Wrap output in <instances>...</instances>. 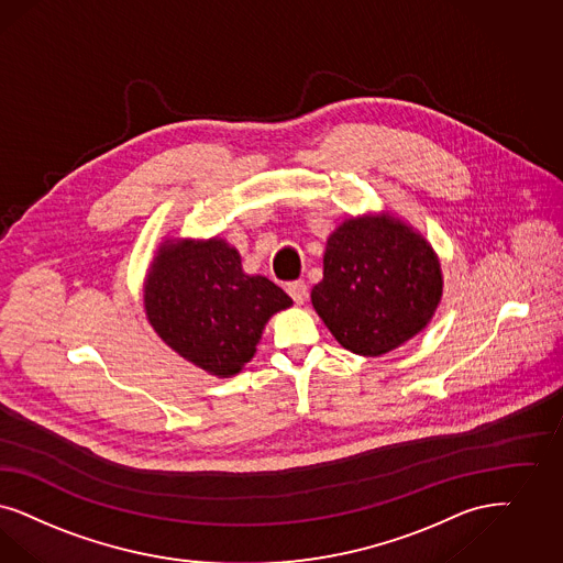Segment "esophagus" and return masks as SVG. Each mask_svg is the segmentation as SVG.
<instances>
[{
  "label": "esophagus",
  "mask_w": 563,
  "mask_h": 563,
  "mask_svg": "<svg viewBox=\"0 0 563 563\" xmlns=\"http://www.w3.org/2000/svg\"><path fill=\"white\" fill-rule=\"evenodd\" d=\"M287 292L291 295V299L297 306H303L306 299H308V295H310L308 285H306L303 280H292V283H289V285H287Z\"/></svg>",
  "instance_id": "1"
}]
</instances>
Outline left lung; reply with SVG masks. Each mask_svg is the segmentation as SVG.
<instances>
[{
	"mask_svg": "<svg viewBox=\"0 0 563 563\" xmlns=\"http://www.w3.org/2000/svg\"><path fill=\"white\" fill-rule=\"evenodd\" d=\"M441 297V262L424 234L395 213H364L329 234L311 306L341 347L380 357L427 329Z\"/></svg>",
	"mask_w": 563,
	"mask_h": 563,
	"instance_id": "left-lung-1",
	"label": "left lung"
}]
</instances>
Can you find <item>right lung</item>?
<instances>
[{"mask_svg": "<svg viewBox=\"0 0 563 563\" xmlns=\"http://www.w3.org/2000/svg\"><path fill=\"white\" fill-rule=\"evenodd\" d=\"M291 306L266 276L243 271L241 253L218 234L166 236L143 283V310L155 334L218 378L245 368L268 320Z\"/></svg>", "mask_w": 563, "mask_h": 563, "instance_id": "obj_1", "label": "right lung"}]
</instances>
